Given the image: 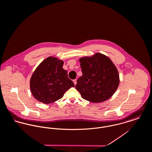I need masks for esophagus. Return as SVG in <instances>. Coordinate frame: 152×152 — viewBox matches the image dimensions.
I'll use <instances>...</instances> for the list:
<instances>
[{"label":"esophagus","mask_w":152,"mask_h":152,"mask_svg":"<svg viewBox=\"0 0 152 152\" xmlns=\"http://www.w3.org/2000/svg\"><path fill=\"white\" fill-rule=\"evenodd\" d=\"M73 82H74V85H76L77 84V79H75V80H73Z\"/></svg>","instance_id":"obj_1"}]
</instances>
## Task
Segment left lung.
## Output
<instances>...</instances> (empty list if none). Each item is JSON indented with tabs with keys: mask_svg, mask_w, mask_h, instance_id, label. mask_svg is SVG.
<instances>
[{
	"mask_svg": "<svg viewBox=\"0 0 152 152\" xmlns=\"http://www.w3.org/2000/svg\"><path fill=\"white\" fill-rule=\"evenodd\" d=\"M80 61L83 75L77 80L75 88L82 98L94 103L108 99L119 84L116 66L108 57L100 53L81 58Z\"/></svg>",
	"mask_w": 152,
	"mask_h": 152,
	"instance_id": "left-lung-1",
	"label": "left lung"
}]
</instances>
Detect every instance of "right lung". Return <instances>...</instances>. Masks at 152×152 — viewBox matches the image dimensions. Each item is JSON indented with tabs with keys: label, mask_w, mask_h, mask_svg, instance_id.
<instances>
[{
	"label": "right lung",
	"mask_w": 152,
	"mask_h": 152,
	"mask_svg": "<svg viewBox=\"0 0 152 152\" xmlns=\"http://www.w3.org/2000/svg\"><path fill=\"white\" fill-rule=\"evenodd\" d=\"M63 61L48 57L38 66L30 79V89L33 96L45 104L61 99L66 91L74 87L63 68Z\"/></svg>",
	"instance_id": "add662e5"
}]
</instances>
